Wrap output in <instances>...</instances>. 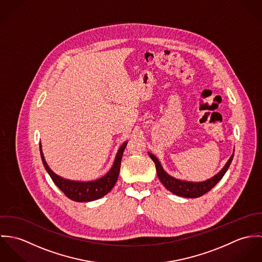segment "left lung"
Here are the masks:
<instances>
[{
  "label": "left lung",
  "mask_w": 262,
  "mask_h": 262,
  "mask_svg": "<svg viewBox=\"0 0 262 262\" xmlns=\"http://www.w3.org/2000/svg\"><path fill=\"white\" fill-rule=\"evenodd\" d=\"M148 154H149L151 159L153 160V162L155 163L156 172H157L158 179L161 182V184L172 193L180 195V196H184V198H199V196L205 194L206 192H208L209 190H211L222 180V178L224 177L227 169L229 168V166L232 162L233 156H234V154H232V156L230 157V159L228 160L226 165L222 168V170L218 174H216L214 178H212L206 182H202V183H191V182L180 181V180H177V179L168 176L163 170L158 159L153 154H151V153H148Z\"/></svg>",
  "instance_id": "obj_1"
}]
</instances>
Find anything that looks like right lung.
Returning <instances> with one entry per match:
<instances>
[{
	"mask_svg": "<svg viewBox=\"0 0 262 262\" xmlns=\"http://www.w3.org/2000/svg\"><path fill=\"white\" fill-rule=\"evenodd\" d=\"M127 145V142H125L121 148L118 151L115 162L113 164L112 168L110 171L103 177L100 180H97L95 182H88V183H81V182H74L64 180L58 176H56L47 165L42 150L40 145V154L42 158L43 165L50 176L53 183L58 187V188L71 200L75 202H91L98 199H101L105 194H107L112 189L115 184L117 183L119 172H120V166H121V160L123 156V152Z\"/></svg>",
	"mask_w": 262,
	"mask_h": 262,
	"instance_id": "right-lung-1",
	"label": "right lung"
}]
</instances>
